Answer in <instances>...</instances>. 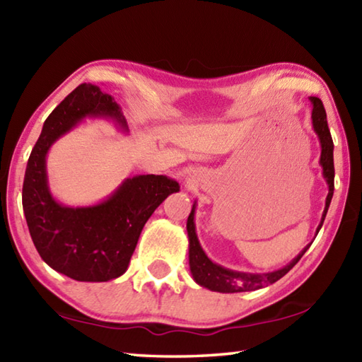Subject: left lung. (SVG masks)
Listing matches in <instances>:
<instances>
[{
  "label": "left lung",
  "instance_id": "left-lung-1",
  "mask_svg": "<svg viewBox=\"0 0 362 362\" xmlns=\"http://www.w3.org/2000/svg\"><path fill=\"white\" fill-rule=\"evenodd\" d=\"M310 103H313V125L314 132L317 133L318 139H320L322 146V155H320V165L323 168V177L328 183V196L327 202H325V210L322 215V221L318 224L317 233L322 229L325 216L329 209V204L332 199V193H334V157H332V151H334V144H332V138L328 129L327 120V111L318 97H309ZM196 205V204H194ZM194 205L191 209V214L187 221V230H188V240H189V270L193 274V279L197 284L214 290V292L221 293H237V292H251V290H257L262 287H267L273 284V282L279 281L282 276L287 274L292 268L298 264V260L303 257V254L309 250L308 245L304 250L296 256L288 265H286L281 270H276L265 274H252V273H240L228 270L218 264H214L207 254L204 252L201 247L199 240L196 235V226H194Z\"/></svg>",
  "mask_w": 362,
  "mask_h": 362
}]
</instances>
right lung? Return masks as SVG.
Wrapping results in <instances>:
<instances>
[{
  "label": "right lung",
  "instance_id": "obj_1",
  "mask_svg": "<svg viewBox=\"0 0 362 362\" xmlns=\"http://www.w3.org/2000/svg\"><path fill=\"white\" fill-rule=\"evenodd\" d=\"M84 117H110L129 130L115 98L94 84H80L44 122L26 165L21 202L33 243L45 264L75 281L105 282L125 273L147 219L180 187L166 175H134L90 207L54 201L47 182V153Z\"/></svg>",
  "mask_w": 362,
  "mask_h": 362
}]
</instances>
